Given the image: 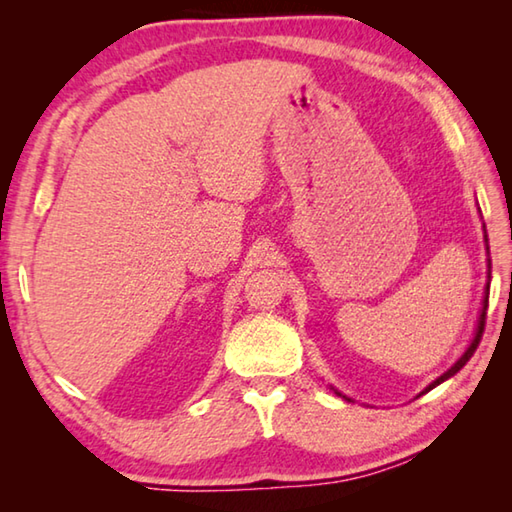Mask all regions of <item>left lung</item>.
Masks as SVG:
<instances>
[{"label":"left lung","mask_w":512,"mask_h":512,"mask_svg":"<svg viewBox=\"0 0 512 512\" xmlns=\"http://www.w3.org/2000/svg\"><path fill=\"white\" fill-rule=\"evenodd\" d=\"M483 228H485V225H483ZM483 237H485V250H488V257H490V248H488V235H483ZM490 268H492V264H490V259H488V284H485V296H483V307H481V314H479V320H476V329H474V336H472V341H470V345H467V348H465V352L461 354V357H458V359H456V363H454V366H452V368H447V370L443 372V375H440L438 379H433V381H431V384H429L427 388H424V391H422L420 395H424V393H427V391H431V388H436L438 384H443V381H447L449 377H454V375H456V372H458V370H461V368L465 366V363L472 359V354H474V350H476V348H479V341H481V336H483V327H485V309H488V293H490V273H492V271H490ZM332 391H334L336 395H341V397H345V400H348V402H352L348 395H343V393H339V391H336V388H332ZM420 395H418V397H420Z\"/></svg>","instance_id":"8db88e82"}]
</instances>
